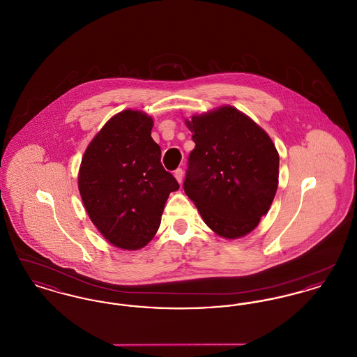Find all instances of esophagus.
I'll return each instance as SVG.
<instances>
[{
    "instance_id": "obj_1",
    "label": "esophagus",
    "mask_w": 357,
    "mask_h": 357,
    "mask_svg": "<svg viewBox=\"0 0 357 357\" xmlns=\"http://www.w3.org/2000/svg\"><path fill=\"white\" fill-rule=\"evenodd\" d=\"M174 176L176 178V181L179 183H182V181H183V170L182 169H176V170L174 171Z\"/></svg>"
}]
</instances>
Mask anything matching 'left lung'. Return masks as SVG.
Masks as SVG:
<instances>
[{
  "label": "left lung",
  "mask_w": 357,
  "mask_h": 357,
  "mask_svg": "<svg viewBox=\"0 0 357 357\" xmlns=\"http://www.w3.org/2000/svg\"><path fill=\"white\" fill-rule=\"evenodd\" d=\"M195 149L183 188L218 236L250 233L271 208L280 156L269 135L233 107L186 121Z\"/></svg>",
  "instance_id": "obj_1"
}]
</instances>
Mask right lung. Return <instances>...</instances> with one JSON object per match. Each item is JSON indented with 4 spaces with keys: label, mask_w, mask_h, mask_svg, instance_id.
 Listing matches in <instances>:
<instances>
[{
    "label": "right lung",
    "mask_w": 357,
    "mask_h": 357,
    "mask_svg": "<svg viewBox=\"0 0 357 357\" xmlns=\"http://www.w3.org/2000/svg\"><path fill=\"white\" fill-rule=\"evenodd\" d=\"M153 124L139 111L115 115L88 146L79 172L91 221L108 242L126 250L153 239L170 192L179 188L160 162Z\"/></svg>",
    "instance_id": "1"
}]
</instances>
